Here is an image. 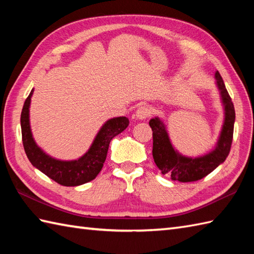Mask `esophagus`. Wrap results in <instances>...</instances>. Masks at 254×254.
I'll return each instance as SVG.
<instances>
[{
	"label": "esophagus",
	"mask_w": 254,
	"mask_h": 254,
	"mask_svg": "<svg viewBox=\"0 0 254 254\" xmlns=\"http://www.w3.org/2000/svg\"><path fill=\"white\" fill-rule=\"evenodd\" d=\"M149 115H150V110L146 106L138 107L135 112V116L137 119H139V120H145V119H147L149 117Z\"/></svg>",
	"instance_id": "34e87169"
}]
</instances>
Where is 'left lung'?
Returning <instances> with one entry per match:
<instances>
[{"label": "left lung", "mask_w": 254, "mask_h": 254, "mask_svg": "<svg viewBox=\"0 0 254 254\" xmlns=\"http://www.w3.org/2000/svg\"><path fill=\"white\" fill-rule=\"evenodd\" d=\"M215 78L225 107V121L216 147L210 153L196 158L182 156L172 146L160 119L154 118L149 121V127L153 131L154 161L161 174L170 177L171 180L192 182L202 179L223 164L230 152L236 119L235 107L218 72L215 73Z\"/></svg>", "instance_id": "1"}]
</instances>
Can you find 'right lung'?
<instances>
[{
    "instance_id": "add662e5",
    "label": "right lung",
    "mask_w": 254,
    "mask_h": 254,
    "mask_svg": "<svg viewBox=\"0 0 254 254\" xmlns=\"http://www.w3.org/2000/svg\"><path fill=\"white\" fill-rule=\"evenodd\" d=\"M32 93L34 89H31L25 100L20 115L23 145L31 165L64 187H76L94 180L104 166L111 139L126 130L128 126V119L119 117L108 120L97 134L88 152L77 160L55 159L37 146L32 137L29 124V106Z\"/></svg>"
}]
</instances>
